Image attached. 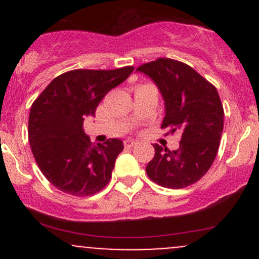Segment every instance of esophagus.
<instances>
[{
  "mask_svg": "<svg viewBox=\"0 0 259 259\" xmlns=\"http://www.w3.org/2000/svg\"><path fill=\"white\" fill-rule=\"evenodd\" d=\"M137 144H138V142L134 139H126L124 142V145L126 146V148H133V146H135Z\"/></svg>",
  "mask_w": 259,
  "mask_h": 259,
  "instance_id": "1",
  "label": "esophagus"
}]
</instances>
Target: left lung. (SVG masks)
I'll return each instance as SVG.
<instances>
[{"instance_id": "left-lung-1", "label": "left lung", "mask_w": 259, "mask_h": 259, "mask_svg": "<svg viewBox=\"0 0 259 259\" xmlns=\"http://www.w3.org/2000/svg\"><path fill=\"white\" fill-rule=\"evenodd\" d=\"M153 79L163 95L161 129L180 133L179 149L153 145L155 155L146 174L156 184L182 189L194 184L211 166L219 149L224 111L215 86L184 62L160 57L138 67Z\"/></svg>"}]
</instances>
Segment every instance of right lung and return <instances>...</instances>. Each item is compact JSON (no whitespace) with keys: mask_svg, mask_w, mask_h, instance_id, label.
Wrapping results in <instances>:
<instances>
[{"mask_svg":"<svg viewBox=\"0 0 259 259\" xmlns=\"http://www.w3.org/2000/svg\"><path fill=\"white\" fill-rule=\"evenodd\" d=\"M133 71V66L71 70L55 77L33 101L28 117L31 150L41 173L59 190L88 197L110 182L122 142L93 144L83 133V120L95 115L104 96Z\"/></svg>","mask_w":259,"mask_h":259,"instance_id":"add662e5","label":"right lung"}]
</instances>
